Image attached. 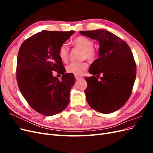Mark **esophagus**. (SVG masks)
Wrapping results in <instances>:
<instances>
[{"instance_id": "1", "label": "esophagus", "mask_w": 153, "mask_h": 153, "mask_svg": "<svg viewBox=\"0 0 153 153\" xmlns=\"http://www.w3.org/2000/svg\"><path fill=\"white\" fill-rule=\"evenodd\" d=\"M75 78H76V80H79V79H80V78H82V76H80L75 75Z\"/></svg>"}]
</instances>
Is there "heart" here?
<instances>
[{
	"instance_id": "heart-1",
	"label": "heart",
	"mask_w": 153,
	"mask_h": 153,
	"mask_svg": "<svg viewBox=\"0 0 153 153\" xmlns=\"http://www.w3.org/2000/svg\"><path fill=\"white\" fill-rule=\"evenodd\" d=\"M76 47L83 50L82 58L86 59L89 61H94L97 57L96 51L93 48L94 42L91 39L84 36H79L73 41ZM59 56L62 62L68 61L69 57V47L66 43H63L59 47L58 51ZM88 64L85 62H71L66 66V71L75 75L80 76L87 69Z\"/></svg>"
}]
</instances>
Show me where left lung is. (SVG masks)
<instances>
[{
    "instance_id": "obj_1",
    "label": "left lung",
    "mask_w": 153,
    "mask_h": 153,
    "mask_svg": "<svg viewBox=\"0 0 153 153\" xmlns=\"http://www.w3.org/2000/svg\"><path fill=\"white\" fill-rule=\"evenodd\" d=\"M80 33L100 44L99 58L89 70L93 76L84 77L87 83L85 90L87 103L99 112H114L126 103L135 81L136 64L131 50L126 42L104 29ZM100 74L102 76L98 80Z\"/></svg>"
}]
</instances>
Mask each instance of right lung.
<instances>
[{"instance_id":"right-lung-1","label":"right lung","mask_w":153,"mask_h":153,"mask_svg":"<svg viewBox=\"0 0 153 153\" xmlns=\"http://www.w3.org/2000/svg\"><path fill=\"white\" fill-rule=\"evenodd\" d=\"M75 32L43 30L24 41L17 57L16 80L27 103L37 112L51 116L61 112L69 103L75 84L72 73H65L58 51ZM63 75L61 80L52 72Z\"/></svg>"}]
</instances>
